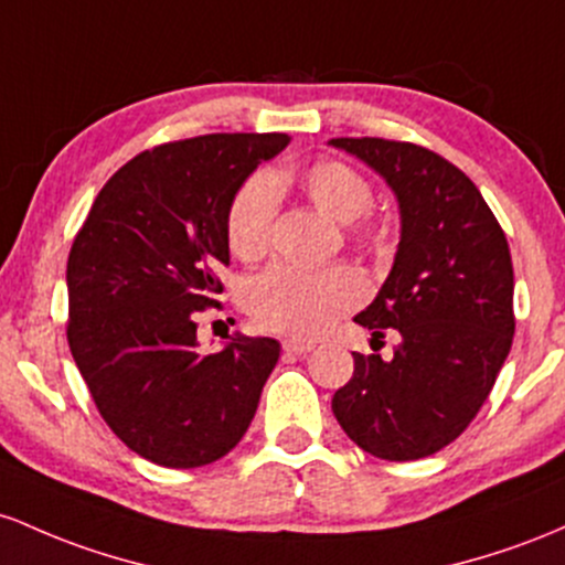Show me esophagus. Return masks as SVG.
<instances>
[{
	"instance_id": "34e87169",
	"label": "esophagus",
	"mask_w": 565,
	"mask_h": 565,
	"mask_svg": "<svg viewBox=\"0 0 565 565\" xmlns=\"http://www.w3.org/2000/svg\"><path fill=\"white\" fill-rule=\"evenodd\" d=\"M282 350L290 352V354H307V352L315 350V344H312V341H303V339H285Z\"/></svg>"
}]
</instances>
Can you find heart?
Segmentation results:
<instances>
[{"instance_id": "heart-1", "label": "heart", "mask_w": 565, "mask_h": 565, "mask_svg": "<svg viewBox=\"0 0 565 565\" xmlns=\"http://www.w3.org/2000/svg\"><path fill=\"white\" fill-rule=\"evenodd\" d=\"M296 183L317 213L335 224H352L371 207L373 189L358 170L344 162L322 160L303 168L296 179L285 173H256L239 183L226 211V243L243 262H256L271 245L277 194ZM363 280L350 266L301 269L275 264L256 275L245 290L253 320L269 331L317 335L347 309L363 299Z\"/></svg>"}]
</instances>
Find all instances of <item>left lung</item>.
<instances>
[{"label": "left lung", "mask_w": 565, "mask_h": 565, "mask_svg": "<svg viewBox=\"0 0 565 565\" xmlns=\"http://www.w3.org/2000/svg\"><path fill=\"white\" fill-rule=\"evenodd\" d=\"M382 175L401 213V243L358 326L401 335L390 360L352 352V379L333 395L341 429L390 461L429 456L475 419L515 333L512 258L478 186L424 146L331 138Z\"/></svg>", "instance_id": "obj_1"}]
</instances>
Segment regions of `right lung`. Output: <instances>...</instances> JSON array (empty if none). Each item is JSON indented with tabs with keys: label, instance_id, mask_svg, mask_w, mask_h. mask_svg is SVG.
Returning <instances> with one entry per match:
<instances>
[{
	"label": "right lung",
	"instance_id": "obj_1",
	"mask_svg": "<svg viewBox=\"0 0 565 565\" xmlns=\"http://www.w3.org/2000/svg\"><path fill=\"white\" fill-rule=\"evenodd\" d=\"M285 132H218L143 151L95 198L68 253V347L100 416L143 459L211 465L248 433L280 341L200 352L194 315L230 264L226 211Z\"/></svg>",
	"mask_w": 565,
	"mask_h": 565
}]
</instances>
